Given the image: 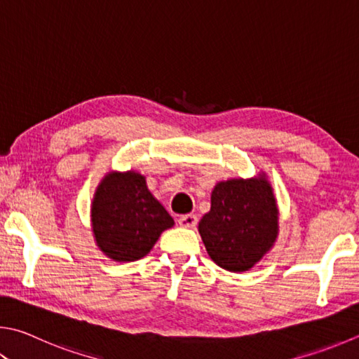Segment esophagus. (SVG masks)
Instances as JSON below:
<instances>
[{
	"instance_id": "esophagus-1",
	"label": "esophagus",
	"mask_w": 359,
	"mask_h": 359,
	"mask_svg": "<svg viewBox=\"0 0 359 359\" xmlns=\"http://www.w3.org/2000/svg\"><path fill=\"white\" fill-rule=\"evenodd\" d=\"M177 223L182 227H188V229H191V227L198 224V217H196V215H184V217H180L177 219Z\"/></svg>"
}]
</instances>
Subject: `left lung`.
<instances>
[{
	"label": "left lung",
	"instance_id": "8db88e82",
	"mask_svg": "<svg viewBox=\"0 0 359 359\" xmlns=\"http://www.w3.org/2000/svg\"><path fill=\"white\" fill-rule=\"evenodd\" d=\"M208 256L221 269H252L275 243L278 207L264 177L219 182L212 191L210 212L199 221Z\"/></svg>",
	"mask_w": 359,
	"mask_h": 359
}]
</instances>
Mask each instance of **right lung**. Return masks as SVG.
I'll return each instance as SVG.
<instances>
[{
	"label": "right lung",
	"instance_id": "add662e5",
	"mask_svg": "<svg viewBox=\"0 0 359 359\" xmlns=\"http://www.w3.org/2000/svg\"><path fill=\"white\" fill-rule=\"evenodd\" d=\"M93 231L100 250L117 262H133L152 250L174 219L147 190L141 174L109 172L93 201Z\"/></svg>",
	"mask_w": 359,
	"mask_h": 359
}]
</instances>
